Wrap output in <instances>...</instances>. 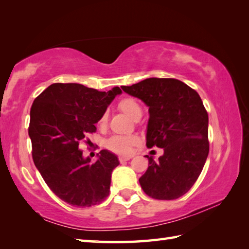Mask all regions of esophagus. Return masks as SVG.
<instances>
[{
    "label": "esophagus",
    "mask_w": 249,
    "mask_h": 249,
    "mask_svg": "<svg viewBox=\"0 0 249 249\" xmlns=\"http://www.w3.org/2000/svg\"><path fill=\"white\" fill-rule=\"evenodd\" d=\"M131 156H120L119 157V160L121 161V162H123V161H127V160H131Z\"/></svg>",
    "instance_id": "obj_1"
}]
</instances>
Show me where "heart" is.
<instances>
[{
  "mask_svg": "<svg viewBox=\"0 0 249 249\" xmlns=\"http://www.w3.org/2000/svg\"><path fill=\"white\" fill-rule=\"evenodd\" d=\"M119 109L134 121H138L142 115V108L140 104L136 99L126 97L121 99L118 105ZM108 122V113L104 112L97 122L99 127H105ZM139 139L136 136H114L107 141L108 149L119 154H128L131 151V147L138 144Z\"/></svg>",
  "mask_w": 249,
  "mask_h": 249,
  "instance_id": "obj_1",
  "label": "heart"
}]
</instances>
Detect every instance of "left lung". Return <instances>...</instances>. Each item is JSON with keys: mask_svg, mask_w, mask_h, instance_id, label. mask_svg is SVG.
Returning <instances> with one entry per match:
<instances>
[{"mask_svg": "<svg viewBox=\"0 0 249 249\" xmlns=\"http://www.w3.org/2000/svg\"><path fill=\"white\" fill-rule=\"evenodd\" d=\"M122 89L149 107L146 146L163 149L139 178L143 192L158 200L186 194L197 181L209 155V115L199 94L172 78H147Z\"/></svg>", "mask_w": 249, "mask_h": 249, "instance_id": "obj_1", "label": "left lung"}]
</instances>
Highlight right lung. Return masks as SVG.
Masks as SVG:
<instances>
[{
    "mask_svg": "<svg viewBox=\"0 0 249 249\" xmlns=\"http://www.w3.org/2000/svg\"><path fill=\"white\" fill-rule=\"evenodd\" d=\"M121 93L119 87L99 92L79 83H53L32 105L29 136L34 163L49 188L68 204L88 208L109 196L118 156L102 150L91 162L79 144L96 131L100 115Z\"/></svg>",
    "mask_w": 249,
    "mask_h": 249,
    "instance_id": "add662e5",
    "label": "right lung"
}]
</instances>
